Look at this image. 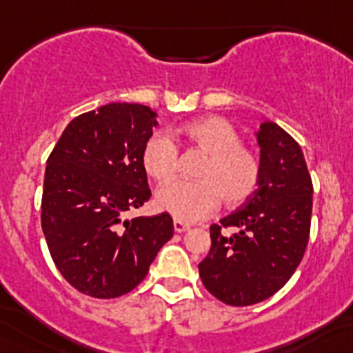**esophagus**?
Returning a JSON list of instances; mask_svg holds the SVG:
<instances>
[{"mask_svg":"<svg viewBox=\"0 0 353 353\" xmlns=\"http://www.w3.org/2000/svg\"><path fill=\"white\" fill-rule=\"evenodd\" d=\"M173 226H174V232L176 233H183V232H187L189 228H191L189 224H185L183 221H179V219L173 221Z\"/></svg>","mask_w":353,"mask_h":353,"instance_id":"1","label":"esophagus"}]
</instances>
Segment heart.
<instances>
[{"mask_svg": "<svg viewBox=\"0 0 353 353\" xmlns=\"http://www.w3.org/2000/svg\"><path fill=\"white\" fill-rule=\"evenodd\" d=\"M176 139L203 155L194 170L196 182L162 187L155 196L157 210L174 219H203L223 203L224 208L244 205L260 185L261 159L242 143L233 123L223 117H203L182 125ZM141 166L150 179L164 185L176 176L179 150L168 136L152 134L141 150Z\"/></svg>", "mask_w": 353, "mask_h": 353, "instance_id": "obj_1", "label": "heart"}]
</instances>
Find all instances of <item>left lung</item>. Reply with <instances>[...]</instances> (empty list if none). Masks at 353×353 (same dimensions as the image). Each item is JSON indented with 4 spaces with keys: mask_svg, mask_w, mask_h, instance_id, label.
<instances>
[{
    "mask_svg": "<svg viewBox=\"0 0 353 353\" xmlns=\"http://www.w3.org/2000/svg\"><path fill=\"white\" fill-rule=\"evenodd\" d=\"M256 138L260 185L221 224H212L210 252L198 265L205 288L228 305L272 297L293 276L310 240L313 182L301 146L270 121L261 123Z\"/></svg>",
    "mask_w": 353,
    "mask_h": 353,
    "instance_id": "1",
    "label": "left lung"
}]
</instances>
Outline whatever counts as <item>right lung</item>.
I'll return each mask as SVG.
<instances>
[{
	"mask_svg": "<svg viewBox=\"0 0 353 353\" xmlns=\"http://www.w3.org/2000/svg\"><path fill=\"white\" fill-rule=\"evenodd\" d=\"M155 117L148 105H102L74 118L48 159L43 235L56 269L84 295L129 293L173 236L166 212L125 219L152 196L141 150L157 125Z\"/></svg>",
	"mask_w": 353,
	"mask_h": 353,
	"instance_id": "obj_1",
	"label": "right lung"
}]
</instances>
